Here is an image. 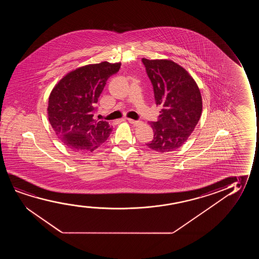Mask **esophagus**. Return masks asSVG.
Returning <instances> with one entry per match:
<instances>
[{"label":"esophagus","mask_w":259,"mask_h":259,"mask_svg":"<svg viewBox=\"0 0 259 259\" xmlns=\"http://www.w3.org/2000/svg\"><path fill=\"white\" fill-rule=\"evenodd\" d=\"M127 120L130 124L136 125V126H138V125L142 124V122L141 120H134V119H131V118H127Z\"/></svg>","instance_id":"34e87169"}]
</instances>
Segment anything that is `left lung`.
Masks as SVG:
<instances>
[{"label":"left lung","mask_w":259,"mask_h":259,"mask_svg":"<svg viewBox=\"0 0 259 259\" xmlns=\"http://www.w3.org/2000/svg\"><path fill=\"white\" fill-rule=\"evenodd\" d=\"M154 89L158 120L150 123L152 141L146 143L157 152L174 151L187 142L201 117L202 96L194 78L171 60L142 58Z\"/></svg>","instance_id":"obj_1"}]
</instances>
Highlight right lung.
I'll return each instance as SVG.
<instances>
[{
	"instance_id": "add662e5",
	"label": "right lung",
	"mask_w": 259,
	"mask_h": 259,
	"mask_svg": "<svg viewBox=\"0 0 259 259\" xmlns=\"http://www.w3.org/2000/svg\"><path fill=\"white\" fill-rule=\"evenodd\" d=\"M120 63L89 64L65 75L50 93L49 120L56 135L72 151L89 154L106 142L112 128L94 118L96 103L108 78Z\"/></svg>"
}]
</instances>
